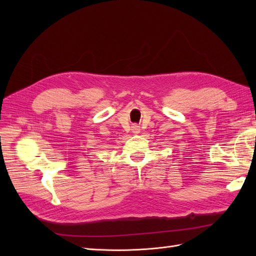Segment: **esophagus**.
Returning <instances> with one entry per match:
<instances>
[{"instance_id": "obj_1", "label": "esophagus", "mask_w": 256, "mask_h": 256, "mask_svg": "<svg viewBox=\"0 0 256 256\" xmlns=\"http://www.w3.org/2000/svg\"><path fill=\"white\" fill-rule=\"evenodd\" d=\"M132 132L134 134H138V132H140V127H138V126H132Z\"/></svg>"}]
</instances>
